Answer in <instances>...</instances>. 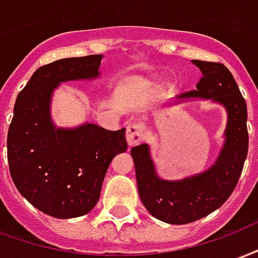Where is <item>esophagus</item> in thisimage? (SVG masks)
I'll return each mask as SVG.
<instances>
[{
    "label": "esophagus",
    "mask_w": 258,
    "mask_h": 258,
    "mask_svg": "<svg viewBox=\"0 0 258 258\" xmlns=\"http://www.w3.org/2000/svg\"><path fill=\"white\" fill-rule=\"evenodd\" d=\"M125 138H127V144L130 146L139 144L142 139L145 138V127L144 124L133 123L127 127V133H125Z\"/></svg>",
    "instance_id": "obj_1"
}]
</instances>
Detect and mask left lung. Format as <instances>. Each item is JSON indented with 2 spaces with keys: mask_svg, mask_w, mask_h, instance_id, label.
Here are the masks:
<instances>
[{
  "mask_svg": "<svg viewBox=\"0 0 258 258\" xmlns=\"http://www.w3.org/2000/svg\"><path fill=\"white\" fill-rule=\"evenodd\" d=\"M191 62L202 72L197 89L177 95L171 105L205 100L226 109L224 142L215 163L202 172L167 180L157 173L148 144L131 149L141 201L152 216L168 224H187L220 208L239 180L249 146L246 102L232 74L220 62Z\"/></svg>",
  "mask_w": 258,
  "mask_h": 258,
  "instance_id": "1",
  "label": "left lung"
}]
</instances>
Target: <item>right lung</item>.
<instances>
[{"label":"right lung","mask_w":258,"mask_h":258,"mask_svg":"<svg viewBox=\"0 0 258 258\" xmlns=\"http://www.w3.org/2000/svg\"><path fill=\"white\" fill-rule=\"evenodd\" d=\"M102 54L71 57L38 68L16 98L7 139L15 186L32 207L57 219L83 216L95 207L114 156L127 150L125 128L86 123L67 128L51 119L61 83L94 81Z\"/></svg>","instance_id":"add662e5"}]
</instances>
